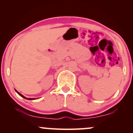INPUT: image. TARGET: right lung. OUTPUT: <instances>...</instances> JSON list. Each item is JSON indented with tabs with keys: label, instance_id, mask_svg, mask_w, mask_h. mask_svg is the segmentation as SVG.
Returning a JSON list of instances; mask_svg holds the SVG:
<instances>
[{
	"label": "right lung",
	"instance_id": "add662e5",
	"mask_svg": "<svg viewBox=\"0 0 133 133\" xmlns=\"http://www.w3.org/2000/svg\"><path fill=\"white\" fill-rule=\"evenodd\" d=\"M16 92H17V93H18V94H19V95H20V96H21V97H24V98L26 99H29V100H33V99H34V98H27V97H24V96H23V95H22V94H20V93H19V92H18V91H16Z\"/></svg>",
	"mask_w": 133,
	"mask_h": 133
}]
</instances>
